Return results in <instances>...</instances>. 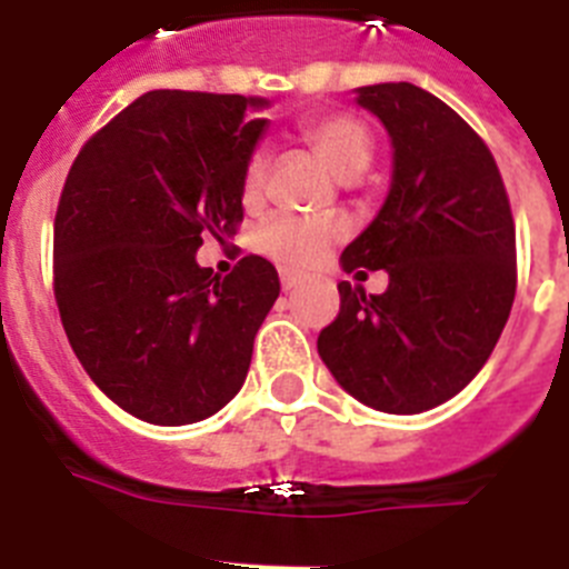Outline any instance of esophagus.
I'll use <instances>...</instances> for the list:
<instances>
[{
    "mask_svg": "<svg viewBox=\"0 0 569 569\" xmlns=\"http://www.w3.org/2000/svg\"><path fill=\"white\" fill-rule=\"evenodd\" d=\"M300 280H303V277H300L298 271H289V269L280 271V283H283L286 292H292V289H298Z\"/></svg>",
    "mask_w": 569,
    "mask_h": 569,
    "instance_id": "1",
    "label": "esophagus"
}]
</instances>
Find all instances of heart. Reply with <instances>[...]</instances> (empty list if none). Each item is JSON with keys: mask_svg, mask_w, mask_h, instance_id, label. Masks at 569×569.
Wrapping results in <instances>:
<instances>
[{"mask_svg": "<svg viewBox=\"0 0 569 569\" xmlns=\"http://www.w3.org/2000/svg\"><path fill=\"white\" fill-rule=\"evenodd\" d=\"M300 138L312 147L327 167L341 181H356L367 173L373 161V136L365 123L343 112L312 114L300 123ZM269 173V159L257 152L246 164L242 196L246 202H257ZM341 237V228L332 222H303L295 217H274L260 228V248L277 262L286 266H312L327 254V248Z\"/></svg>", "mask_w": 569, "mask_h": 569, "instance_id": "1", "label": "heart"}]
</instances>
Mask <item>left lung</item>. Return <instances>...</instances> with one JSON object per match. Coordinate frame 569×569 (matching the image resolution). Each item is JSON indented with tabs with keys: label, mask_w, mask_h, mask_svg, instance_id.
I'll list each match as a JSON object with an SVG mask.
<instances>
[{
	"label": "left lung",
	"mask_w": 569,
	"mask_h": 569,
	"mask_svg": "<svg viewBox=\"0 0 569 569\" xmlns=\"http://www.w3.org/2000/svg\"><path fill=\"white\" fill-rule=\"evenodd\" d=\"M390 136L381 211L341 269H385L388 292L338 283L341 312L318 336L329 373L367 408L422 413L460 393L489 361L515 300V222L483 138L413 83L356 89Z\"/></svg>",
	"instance_id": "obj_1"
}]
</instances>
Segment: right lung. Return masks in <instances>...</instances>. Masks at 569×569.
I'll use <instances>...</instances> for the list:
<instances>
[{
    "mask_svg": "<svg viewBox=\"0 0 569 569\" xmlns=\"http://www.w3.org/2000/svg\"><path fill=\"white\" fill-rule=\"evenodd\" d=\"M266 98L156 89L83 144L54 219V298L71 350L118 408L150 425L213 417L240 393L280 295L269 260L228 277L196 262L242 222V176Z\"/></svg>",
    "mask_w": 569,
    "mask_h": 569,
    "instance_id": "obj_1",
    "label": "right lung"
}]
</instances>
